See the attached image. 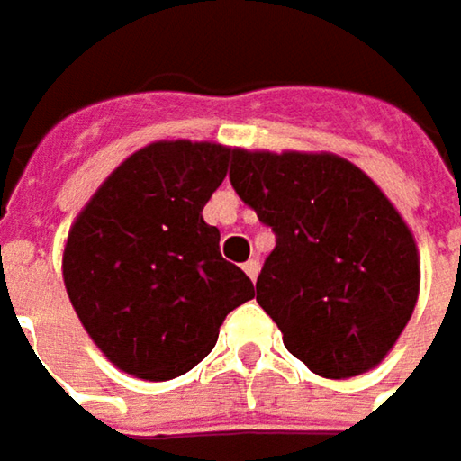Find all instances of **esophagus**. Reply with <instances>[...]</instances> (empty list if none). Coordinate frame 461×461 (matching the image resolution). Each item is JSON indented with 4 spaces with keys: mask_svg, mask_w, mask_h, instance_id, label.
Returning a JSON list of instances; mask_svg holds the SVG:
<instances>
[{
    "mask_svg": "<svg viewBox=\"0 0 461 461\" xmlns=\"http://www.w3.org/2000/svg\"><path fill=\"white\" fill-rule=\"evenodd\" d=\"M242 271H245V274H248V276H250V279L256 282L258 271H260V263H258V258H250V260H245V263H242Z\"/></svg>",
    "mask_w": 461,
    "mask_h": 461,
    "instance_id": "34e87169",
    "label": "esophagus"
}]
</instances>
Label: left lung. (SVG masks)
I'll list each match as a JSON object with an SVG mask.
<instances>
[{"instance_id": "8db88e82", "label": "left lung", "mask_w": 461, "mask_h": 461, "mask_svg": "<svg viewBox=\"0 0 461 461\" xmlns=\"http://www.w3.org/2000/svg\"><path fill=\"white\" fill-rule=\"evenodd\" d=\"M231 187L276 234L253 297L323 378L375 367L420 292L412 231L370 176L334 153L234 150Z\"/></svg>"}]
</instances>
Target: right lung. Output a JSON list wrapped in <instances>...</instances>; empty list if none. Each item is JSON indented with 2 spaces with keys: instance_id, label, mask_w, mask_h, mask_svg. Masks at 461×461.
Listing matches in <instances>:
<instances>
[{
  "instance_id": "1",
  "label": "right lung",
  "mask_w": 461,
  "mask_h": 461,
  "mask_svg": "<svg viewBox=\"0 0 461 461\" xmlns=\"http://www.w3.org/2000/svg\"><path fill=\"white\" fill-rule=\"evenodd\" d=\"M231 156L219 143H150L106 176L69 230V303L95 347L135 378L187 373L224 318L253 300V282L203 221Z\"/></svg>"
}]
</instances>
